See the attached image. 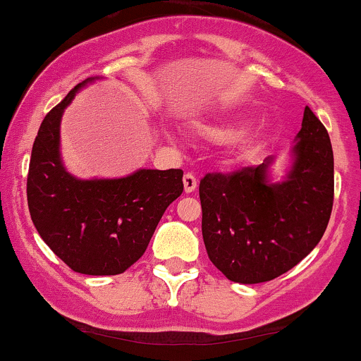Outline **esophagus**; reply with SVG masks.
Masks as SVG:
<instances>
[{
  "mask_svg": "<svg viewBox=\"0 0 361 361\" xmlns=\"http://www.w3.org/2000/svg\"><path fill=\"white\" fill-rule=\"evenodd\" d=\"M184 191L185 192H192L196 189V185H197V180H196V177L192 176L191 172H188V173H184Z\"/></svg>",
  "mask_w": 361,
  "mask_h": 361,
  "instance_id": "obj_1",
  "label": "esophagus"
}]
</instances>
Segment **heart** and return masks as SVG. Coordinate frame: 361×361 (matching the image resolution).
<instances>
[{
	"label": "heart",
	"mask_w": 361,
	"mask_h": 361,
	"mask_svg": "<svg viewBox=\"0 0 361 361\" xmlns=\"http://www.w3.org/2000/svg\"><path fill=\"white\" fill-rule=\"evenodd\" d=\"M212 134H213V135H222L224 133H222V130H216V129H215V130H212Z\"/></svg>",
	"instance_id": "b5f03b06"
}]
</instances>
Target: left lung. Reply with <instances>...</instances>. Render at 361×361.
I'll return each instance as SVG.
<instances>
[{
	"mask_svg": "<svg viewBox=\"0 0 361 361\" xmlns=\"http://www.w3.org/2000/svg\"><path fill=\"white\" fill-rule=\"evenodd\" d=\"M288 179L269 182L262 165L200 180L203 241L228 281L258 284L286 274L319 244L334 203V154L317 115L305 108Z\"/></svg>",
	"mask_w": 361,
	"mask_h": 361,
	"instance_id": "8db88e82",
	"label": "left lung"
}]
</instances>
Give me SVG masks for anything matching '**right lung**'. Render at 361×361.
I'll use <instances>...</instances> for the list:
<instances>
[{
	"mask_svg": "<svg viewBox=\"0 0 361 361\" xmlns=\"http://www.w3.org/2000/svg\"><path fill=\"white\" fill-rule=\"evenodd\" d=\"M87 80L42 120L30 154L27 203L42 241L73 272L117 275L145 255L166 207L184 191V172L142 169L123 179L72 177L60 161V120Z\"/></svg>",
	"mask_w": 361,
	"mask_h": 361,
	"instance_id": "1",
	"label": "right lung"
}]
</instances>
